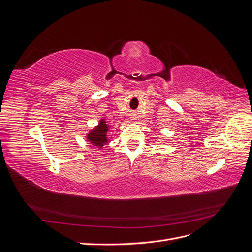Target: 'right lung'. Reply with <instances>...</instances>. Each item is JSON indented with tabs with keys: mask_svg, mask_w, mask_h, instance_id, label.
<instances>
[{
	"mask_svg": "<svg viewBox=\"0 0 252 252\" xmlns=\"http://www.w3.org/2000/svg\"><path fill=\"white\" fill-rule=\"evenodd\" d=\"M110 126L107 124L105 119H101L98 124L86 134V139L89 143L94 145V147L102 149L104 145L109 142L107 138V132L109 130Z\"/></svg>",
	"mask_w": 252,
	"mask_h": 252,
	"instance_id": "add662e5",
	"label": "right lung"
}]
</instances>
